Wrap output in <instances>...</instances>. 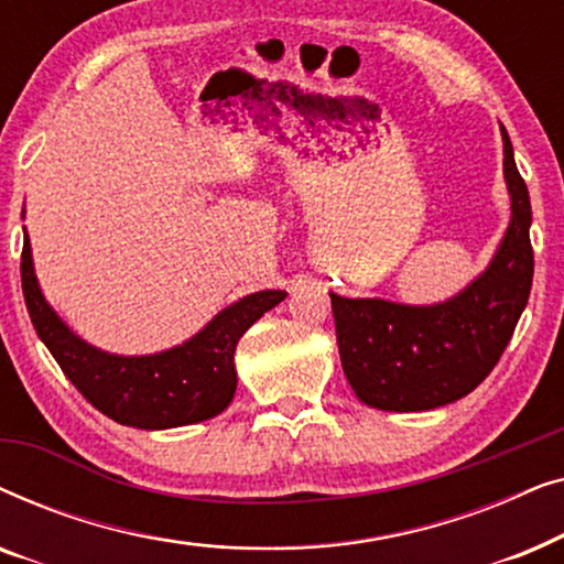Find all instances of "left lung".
Returning a JSON list of instances; mask_svg holds the SVG:
<instances>
[{
  "mask_svg": "<svg viewBox=\"0 0 564 564\" xmlns=\"http://www.w3.org/2000/svg\"><path fill=\"white\" fill-rule=\"evenodd\" d=\"M511 226L482 276L449 303L411 307L330 292L341 367L361 403L431 411L473 392L498 365L529 303L534 276L531 203L503 130Z\"/></svg>",
  "mask_w": 564,
  "mask_h": 564,
  "instance_id": "left-lung-1",
  "label": "left lung"
}]
</instances>
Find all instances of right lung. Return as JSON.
Wrapping results in <instances>:
<instances>
[{"label":"right lung","mask_w":564,"mask_h":564,"mask_svg":"<svg viewBox=\"0 0 564 564\" xmlns=\"http://www.w3.org/2000/svg\"><path fill=\"white\" fill-rule=\"evenodd\" d=\"M30 321L74 388L107 419L135 429L187 426L223 413L236 392L234 354L241 336L288 292L264 290L215 315L205 330L153 357H112L84 344L51 311L37 288L25 234L20 259Z\"/></svg>","instance_id":"right-lung-1"}]
</instances>
